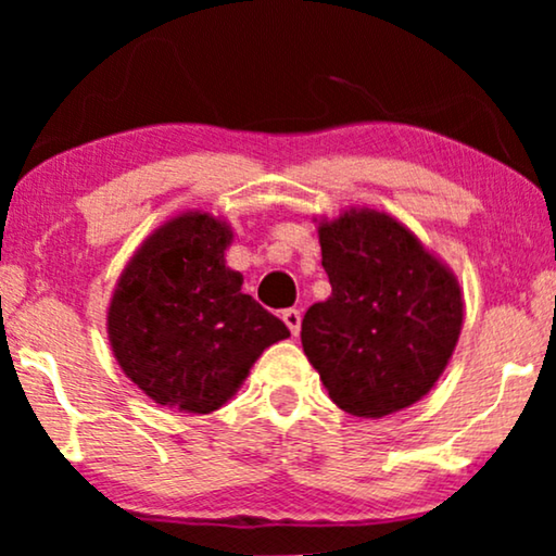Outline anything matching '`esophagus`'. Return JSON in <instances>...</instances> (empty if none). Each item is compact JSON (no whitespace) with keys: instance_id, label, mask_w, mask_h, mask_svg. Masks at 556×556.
<instances>
[{"instance_id":"34e87169","label":"esophagus","mask_w":556,"mask_h":556,"mask_svg":"<svg viewBox=\"0 0 556 556\" xmlns=\"http://www.w3.org/2000/svg\"><path fill=\"white\" fill-rule=\"evenodd\" d=\"M283 321L288 329H291V333L295 337V333L301 331V311L299 308H286L283 311Z\"/></svg>"}]
</instances>
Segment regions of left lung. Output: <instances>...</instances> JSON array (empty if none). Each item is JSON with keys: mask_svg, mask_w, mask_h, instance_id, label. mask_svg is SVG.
I'll use <instances>...</instances> for the list:
<instances>
[{"mask_svg": "<svg viewBox=\"0 0 556 556\" xmlns=\"http://www.w3.org/2000/svg\"><path fill=\"white\" fill-rule=\"evenodd\" d=\"M318 240L331 295L303 316V352L344 413L409 407L438 382L458 341V283L382 212L321 223Z\"/></svg>", "mask_w": 556, "mask_h": 556, "instance_id": "1", "label": "left lung"}]
</instances>
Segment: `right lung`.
Here are the masks:
<instances>
[{
	"label": "right lung",
	"mask_w": 556,
	"mask_h": 556,
	"mask_svg": "<svg viewBox=\"0 0 556 556\" xmlns=\"http://www.w3.org/2000/svg\"><path fill=\"white\" fill-rule=\"evenodd\" d=\"M230 227L181 215L151 235L121 276L109 308L113 354L151 400L207 415L232 397L286 324L242 293L225 268Z\"/></svg>",
	"instance_id": "1"
}]
</instances>
